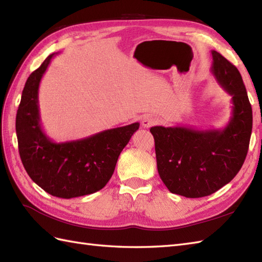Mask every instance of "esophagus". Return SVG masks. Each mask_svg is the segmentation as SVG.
I'll return each instance as SVG.
<instances>
[{
  "label": "esophagus",
  "instance_id": "34e87169",
  "mask_svg": "<svg viewBox=\"0 0 262 262\" xmlns=\"http://www.w3.org/2000/svg\"><path fill=\"white\" fill-rule=\"evenodd\" d=\"M157 122H158V119L155 118V117L147 115L142 119V126L145 127V128H148L151 126H154L155 124H157Z\"/></svg>",
  "mask_w": 262,
  "mask_h": 262
}]
</instances>
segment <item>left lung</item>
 <instances>
[{
    "label": "left lung",
    "instance_id": "1",
    "mask_svg": "<svg viewBox=\"0 0 262 262\" xmlns=\"http://www.w3.org/2000/svg\"><path fill=\"white\" fill-rule=\"evenodd\" d=\"M217 83L232 96V117L223 129L154 126L152 133L160 178L172 193L200 198L229 183L246 160L252 132V108L240 72L211 51Z\"/></svg>",
    "mask_w": 262,
    "mask_h": 262
}]
</instances>
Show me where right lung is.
<instances>
[{"instance_id": "obj_1", "label": "right lung", "mask_w": 262, "mask_h": 262, "mask_svg": "<svg viewBox=\"0 0 262 262\" xmlns=\"http://www.w3.org/2000/svg\"><path fill=\"white\" fill-rule=\"evenodd\" d=\"M54 56L49 55L28 77L15 130L22 164L32 181L52 196L70 199L97 192L107 185L121 151L140 124L113 128L77 141L53 142L41 128L38 90Z\"/></svg>"}]
</instances>
